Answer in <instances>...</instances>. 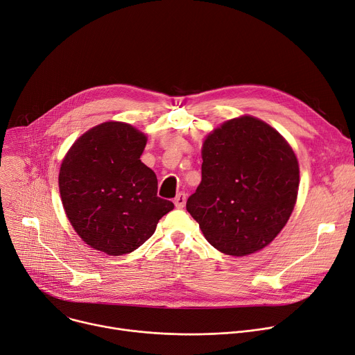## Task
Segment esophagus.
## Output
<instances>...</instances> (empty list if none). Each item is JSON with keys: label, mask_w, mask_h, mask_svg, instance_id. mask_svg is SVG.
<instances>
[{"label": "esophagus", "mask_w": 355, "mask_h": 355, "mask_svg": "<svg viewBox=\"0 0 355 355\" xmlns=\"http://www.w3.org/2000/svg\"><path fill=\"white\" fill-rule=\"evenodd\" d=\"M185 201H187V194L185 193H178L177 197L174 198V204L177 209H182L185 206Z\"/></svg>", "instance_id": "1"}]
</instances>
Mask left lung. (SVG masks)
Returning <instances> with one entry per match:
<instances>
[{
    "mask_svg": "<svg viewBox=\"0 0 355 355\" xmlns=\"http://www.w3.org/2000/svg\"><path fill=\"white\" fill-rule=\"evenodd\" d=\"M201 182L187 211L209 243L230 256L262 250L288 223L300 165L286 139L245 115L214 129L201 149Z\"/></svg>",
    "mask_w": 355,
    "mask_h": 355,
    "instance_id": "obj_1",
    "label": "left lung"
}]
</instances>
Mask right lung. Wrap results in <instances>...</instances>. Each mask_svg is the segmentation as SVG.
<instances>
[{
	"label": "right lung",
	"instance_id": "right-lung-1",
	"mask_svg": "<svg viewBox=\"0 0 355 355\" xmlns=\"http://www.w3.org/2000/svg\"><path fill=\"white\" fill-rule=\"evenodd\" d=\"M146 137L129 123L103 122L67 151L59 174L66 216L86 245L110 256L134 252L174 204L157 196L155 173L139 158Z\"/></svg>",
	"mask_w": 355,
	"mask_h": 355
}]
</instances>
